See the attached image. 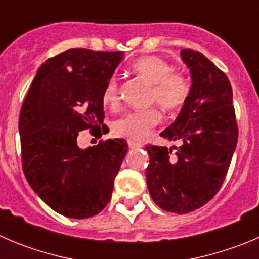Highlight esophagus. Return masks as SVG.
<instances>
[{"instance_id":"34e87169","label":"esophagus","mask_w":259,"mask_h":259,"mask_svg":"<svg viewBox=\"0 0 259 259\" xmlns=\"http://www.w3.org/2000/svg\"><path fill=\"white\" fill-rule=\"evenodd\" d=\"M128 146L131 147V149H139V147H142V144L141 142H136L130 140V141H128Z\"/></svg>"}]
</instances>
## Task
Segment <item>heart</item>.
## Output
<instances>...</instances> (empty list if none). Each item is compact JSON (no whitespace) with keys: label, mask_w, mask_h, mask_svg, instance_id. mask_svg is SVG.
I'll return each instance as SVG.
<instances>
[{"label":"heart","mask_w":259,"mask_h":259,"mask_svg":"<svg viewBox=\"0 0 259 259\" xmlns=\"http://www.w3.org/2000/svg\"><path fill=\"white\" fill-rule=\"evenodd\" d=\"M132 72L151 83L147 102L157 103L164 110H176L183 107L191 93L189 80L181 72H173L168 61L157 56H145L135 61L131 66ZM103 105L114 110L119 107V85L114 77L109 78L102 93ZM160 113L157 108L134 110L122 115L113 124L117 136L142 141L159 124Z\"/></svg>","instance_id":"1"}]
</instances>
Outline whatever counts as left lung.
I'll use <instances>...</instances> for the list:
<instances>
[{
	"label": "left lung",
	"instance_id": "1",
	"mask_svg": "<svg viewBox=\"0 0 259 259\" xmlns=\"http://www.w3.org/2000/svg\"><path fill=\"white\" fill-rule=\"evenodd\" d=\"M192 77L191 93L177 119L160 134L182 145L146 146L147 188L164 211L188 213L206 205L223 186L238 142L233 90L225 73L207 57L182 49Z\"/></svg>",
	"mask_w": 259,
	"mask_h": 259
}]
</instances>
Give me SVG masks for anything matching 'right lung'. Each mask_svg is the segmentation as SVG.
<instances>
[{
    "label": "right lung",
    "instance_id": "1",
    "mask_svg": "<svg viewBox=\"0 0 259 259\" xmlns=\"http://www.w3.org/2000/svg\"><path fill=\"white\" fill-rule=\"evenodd\" d=\"M123 52L71 48L39 67L19 118L23 170L33 191L66 218L104 210L127 154L122 139L80 149L78 132L102 137V93Z\"/></svg>",
    "mask_w": 259,
    "mask_h": 259
}]
</instances>
